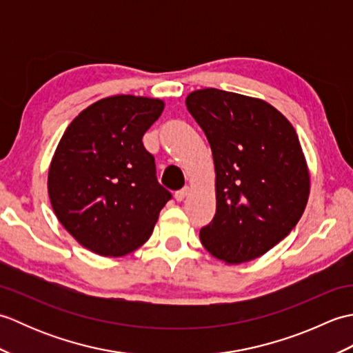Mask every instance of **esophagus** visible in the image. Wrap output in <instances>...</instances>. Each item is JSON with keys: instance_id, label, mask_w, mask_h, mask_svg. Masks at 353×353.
Wrapping results in <instances>:
<instances>
[{"instance_id": "obj_1", "label": "esophagus", "mask_w": 353, "mask_h": 353, "mask_svg": "<svg viewBox=\"0 0 353 353\" xmlns=\"http://www.w3.org/2000/svg\"><path fill=\"white\" fill-rule=\"evenodd\" d=\"M188 192H190V188H182V190L176 191L174 197H176V200H177V201H183V200H185V197L188 196Z\"/></svg>"}]
</instances>
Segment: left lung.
<instances>
[{
    "instance_id": "8db88e82",
    "label": "left lung",
    "mask_w": 353,
    "mask_h": 353,
    "mask_svg": "<svg viewBox=\"0 0 353 353\" xmlns=\"http://www.w3.org/2000/svg\"><path fill=\"white\" fill-rule=\"evenodd\" d=\"M215 167L216 211L200 230L226 264L256 259L294 229L310 197V170L294 127L272 104L206 88L186 97Z\"/></svg>"
}]
</instances>
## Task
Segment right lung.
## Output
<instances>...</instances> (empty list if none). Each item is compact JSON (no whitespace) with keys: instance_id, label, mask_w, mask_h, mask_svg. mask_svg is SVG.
Returning a JSON list of instances; mask_svg holds the SVG:
<instances>
[{"instance_id":"obj_1","label":"right lung","mask_w":353,"mask_h":353,"mask_svg":"<svg viewBox=\"0 0 353 353\" xmlns=\"http://www.w3.org/2000/svg\"><path fill=\"white\" fill-rule=\"evenodd\" d=\"M165 103L114 95L81 110L66 127L48 170L57 220L101 256H124L144 244L171 194L156 179L142 137Z\"/></svg>"}]
</instances>
